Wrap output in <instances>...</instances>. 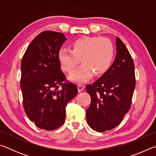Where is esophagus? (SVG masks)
Wrapping results in <instances>:
<instances>
[{
    "instance_id": "34e87169",
    "label": "esophagus",
    "mask_w": 156,
    "mask_h": 156,
    "mask_svg": "<svg viewBox=\"0 0 156 156\" xmlns=\"http://www.w3.org/2000/svg\"><path fill=\"white\" fill-rule=\"evenodd\" d=\"M78 91L79 92L82 91L84 89V86L82 85V84H78Z\"/></svg>"
}]
</instances>
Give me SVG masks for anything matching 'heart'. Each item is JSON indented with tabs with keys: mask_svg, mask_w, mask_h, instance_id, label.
Returning <instances> with one entry per match:
<instances>
[{
	"mask_svg": "<svg viewBox=\"0 0 156 156\" xmlns=\"http://www.w3.org/2000/svg\"><path fill=\"white\" fill-rule=\"evenodd\" d=\"M72 50L62 48L58 58L65 72L72 73L80 62L82 65L72 75L70 79L78 83L88 80L94 73L100 76L110 68L114 57V47L109 38L105 37H83L73 41Z\"/></svg>",
	"mask_w": 156,
	"mask_h": 156,
	"instance_id": "obj_1",
	"label": "heart"
}]
</instances>
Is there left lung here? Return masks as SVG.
I'll return each instance as SVG.
<instances>
[{
  "instance_id": "1",
  "label": "left lung",
  "mask_w": 156,
  "mask_h": 156,
  "mask_svg": "<svg viewBox=\"0 0 156 156\" xmlns=\"http://www.w3.org/2000/svg\"><path fill=\"white\" fill-rule=\"evenodd\" d=\"M117 54L109 70L86 90L91 105L86 117L89 126L98 132L111 130L122 122L130 109L136 87L134 62L122 41L116 38Z\"/></svg>"
}]
</instances>
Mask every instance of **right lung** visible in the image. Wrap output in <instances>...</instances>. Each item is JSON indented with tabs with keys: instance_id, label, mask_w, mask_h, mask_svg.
<instances>
[{
	"instance_id": "add662e5",
	"label": "right lung",
	"mask_w": 156,
	"mask_h": 156,
	"mask_svg": "<svg viewBox=\"0 0 156 156\" xmlns=\"http://www.w3.org/2000/svg\"><path fill=\"white\" fill-rule=\"evenodd\" d=\"M66 40L62 33L43 31L28 46L21 62L25 112L36 126L47 131L64 124L67 105L78 94L77 86L66 80L58 58Z\"/></svg>"
}]
</instances>
